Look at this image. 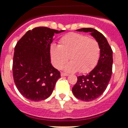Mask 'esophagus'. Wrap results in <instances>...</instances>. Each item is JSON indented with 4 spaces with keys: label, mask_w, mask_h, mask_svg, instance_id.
<instances>
[{
    "label": "esophagus",
    "mask_w": 128,
    "mask_h": 128,
    "mask_svg": "<svg viewBox=\"0 0 128 128\" xmlns=\"http://www.w3.org/2000/svg\"><path fill=\"white\" fill-rule=\"evenodd\" d=\"M68 74H67V73H65L64 72H61V76H62V77L63 76H68Z\"/></svg>",
    "instance_id": "esophagus-1"
}]
</instances>
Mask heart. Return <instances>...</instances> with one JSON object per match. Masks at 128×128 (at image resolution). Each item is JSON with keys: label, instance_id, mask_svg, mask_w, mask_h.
<instances>
[{"label": "heart", "instance_id": "1", "mask_svg": "<svg viewBox=\"0 0 128 128\" xmlns=\"http://www.w3.org/2000/svg\"><path fill=\"white\" fill-rule=\"evenodd\" d=\"M53 66L60 69L65 66L67 71L86 72L93 68L99 60L100 47L96 40L77 33H70L62 37L60 45L52 44L50 49Z\"/></svg>", "mask_w": 128, "mask_h": 128}]
</instances>
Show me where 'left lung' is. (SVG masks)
<instances>
[{
  "label": "left lung",
  "instance_id": "left-lung-1",
  "mask_svg": "<svg viewBox=\"0 0 128 128\" xmlns=\"http://www.w3.org/2000/svg\"><path fill=\"white\" fill-rule=\"evenodd\" d=\"M78 32H90L100 47V57L96 66L86 75L78 77V82L72 88L75 97L90 102L101 96L107 88L112 70V50L104 36L92 28H82Z\"/></svg>",
  "mask_w": 128,
  "mask_h": 128
}]
</instances>
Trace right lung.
Returning <instances> with one entry per match:
<instances>
[{"mask_svg":"<svg viewBox=\"0 0 128 128\" xmlns=\"http://www.w3.org/2000/svg\"><path fill=\"white\" fill-rule=\"evenodd\" d=\"M58 31L45 26L29 30L17 42L13 59V76L18 91L39 102L52 94L60 72L50 63V48Z\"/></svg>","mask_w":128,"mask_h":128,"instance_id":"obj_1","label":"right lung"}]
</instances>
